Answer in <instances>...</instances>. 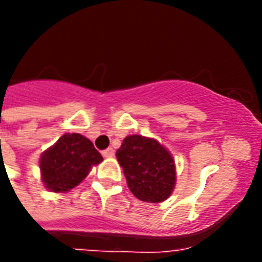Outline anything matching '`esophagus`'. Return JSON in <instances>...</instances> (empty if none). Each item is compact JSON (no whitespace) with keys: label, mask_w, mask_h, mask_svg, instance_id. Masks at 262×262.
I'll return each instance as SVG.
<instances>
[{"label":"esophagus","mask_w":262,"mask_h":262,"mask_svg":"<svg viewBox=\"0 0 262 262\" xmlns=\"http://www.w3.org/2000/svg\"><path fill=\"white\" fill-rule=\"evenodd\" d=\"M102 155L103 158H113L114 156V149L113 148H107V149L102 152Z\"/></svg>","instance_id":"obj_1"}]
</instances>
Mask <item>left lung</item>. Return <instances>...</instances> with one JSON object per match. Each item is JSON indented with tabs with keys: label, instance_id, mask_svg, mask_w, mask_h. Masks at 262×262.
Segmentation results:
<instances>
[{
	"label": "left lung",
	"instance_id": "1",
	"mask_svg": "<svg viewBox=\"0 0 262 262\" xmlns=\"http://www.w3.org/2000/svg\"><path fill=\"white\" fill-rule=\"evenodd\" d=\"M117 159L130 191L141 201L160 203L175 185L174 159L156 140L127 136L117 151Z\"/></svg>",
	"mask_w": 262,
	"mask_h": 262
}]
</instances>
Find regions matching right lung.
Wrapping results in <instances>:
<instances>
[{
	"mask_svg": "<svg viewBox=\"0 0 262 262\" xmlns=\"http://www.w3.org/2000/svg\"><path fill=\"white\" fill-rule=\"evenodd\" d=\"M103 160L94 144L79 133L63 135L40 158L42 181L51 191H68L79 185Z\"/></svg>",
	"mask_w": 262,
	"mask_h": 262,
	"instance_id": "add662e5",
	"label": "right lung"
}]
</instances>
